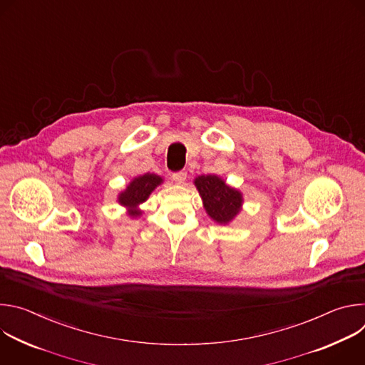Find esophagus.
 Returning a JSON list of instances; mask_svg holds the SVG:
<instances>
[{"instance_id":"34e87169","label":"esophagus","mask_w":365,"mask_h":365,"mask_svg":"<svg viewBox=\"0 0 365 365\" xmlns=\"http://www.w3.org/2000/svg\"><path fill=\"white\" fill-rule=\"evenodd\" d=\"M186 176L187 173L185 170H180V172H175L172 173V179L176 182V183H183L186 180Z\"/></svg>"}]
</instances>
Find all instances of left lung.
<instances>
[{
	"label": "left lung",
	"mask_w": 365,
	"mask_h": 365,
	"mask_svg": "<svg viewBox=\"0 0 365 365\" xmlns=\"http://www.w3.org/2000/svg\"><path fill=\"white\" fill-rule=\"evenodd\" d=\"M195 185L203 199L207 215L214 221L227 224L240 212L241 193L227 186L218 176H199L195 179Z\"/></svg>",
	"instance_id": "left-lung-1"
}]
</instances>
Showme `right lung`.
I'll use <instances>...</instances> for the list:
<instances>
[{"mask_svg":"<svg viewBox=\"0 0 365 365\" xmlns=\"http://www.w3.org/2000/svg\"><path fill=\"white\" fill-rule=\"evenodd\" d=\"M162 183V178L158 176V175H143V176H138L135 178L130 185L128 187L125 189V192H123L118 197L120 203L124 205V206H128L130 207V215L133 217H137L140 215L141 212L135 210V206L141 202H144L148 195L153 192V189Z\"/></svg>","mask_w":365,"mask_h":365,"instance_id":"add662e5","label":"right lung"}]
</instances>
